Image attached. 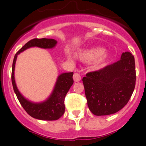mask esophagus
<instances>
[{"instance_id": "34e87169", "label": "esophagus", "mask_w": 146, "mask_h": 146, "mask_svg": "<svg viewBox=\"0 0 146 146\" xmlns=\"http://www.w3.org/2000/svg\"><path fill=\"white\" fill-rule=\"evenodd\" d=\"M73 80H74L75 82L80 81V80H81V76H80V75L79 73H74V75H73Z\"/></svg>"}]
</instances>
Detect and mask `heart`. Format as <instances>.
<instances>
[{"mask_svg": "<svg viewBox=\"0 0 146 146\" xmlns=\"http://www.w3.org/2000/svg\"><path fill=\"white\" fill-rule=\"evenodd\" d=\"M104 51V49L102 47H94L80 51L77 54V56L82 61H93L95 67H101L105 65L109 59V54Z\"/></svg>", "mask_w": 146, "mask_h": 146, "instance_id": "obj_1", "label": "heart"}]
</instances>
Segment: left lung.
I'll return each mask as SVG.
<instances>
[{"label": "left lung", "instance_id": "obj_1", "mask_svg": "<svg viewBox=\"0 0 146 146\" xmlns=\"http://www.w3.org/2000/svg\"><path fill=\"white\" fill-rule=\"evenodd\" d=\"M134 56L129 51L121 59L82 78L90 110L96 116L114 114L128 103L136 85Z\"/></svg>", "mask_w": 146, "mask_h": 146}]
</instances>
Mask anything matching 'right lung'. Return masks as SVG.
I'll use <instances>...</instances> for the list:
<instances>
[{
  "mask_svg": "<svg viewBox=\"0 0 146 146\" xmlns=\"http://www.w3.org/2000/svg\"><path fill=\"white\" fill-rule=\"evenodd\" d=\"M56 40L54 39H33L25 44L15 55L12 67V84L13 90L22 107L29 116L40 120H57L65 112L64 100L68 91L73 84V72L64 73L59 75L56 82L54 90L46 100L39 103H35L27 100L18 90L15 80V66L17 55L30 47H39L43 48H54L56 45Z\"/></svg>",
  "mask_w": 146,
  "mask_h": 146,
  "instance_id": "add662e5",
  "label": "right lung"
}]
</instances>
